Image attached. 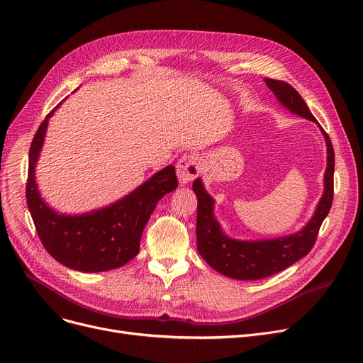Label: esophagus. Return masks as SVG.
Masks as SVG:
<instances>
[{
    "label": "esophagus",
    "mask_w": 363,
    "mask_h": 363,
    "mask_svg": "<svg viewBox=\"0 0 363 363\" xmlns=\"http://www.w3.org/2000/svg\"><path fill=\"white\" fill-rule=\"evenodd\" d=\"M201 160L196 155H184L177 162V176L182 184L196 179L201 172Z\"/></svg>",
    "instance_id": "esophagus-1"
}]
</instances>
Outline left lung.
<instances>
[{
  "label": "left lung",
  "instance_id": "obj_1",
  "mask_svg": "<svg viewBox=\"0 0 363 363\" xmlns=\"http://www.w3.org/2000/svg\"><path fill=\"white\" fill-rule=\"evenodd\" d=\"M267 87L273 91L282 105L292 113L318 123L308 111L303 97L294 87L284 81L266 78ZM319 124V123H318ZM320 127V125H319ZM328 147V165L325 169V191L318 203V208L304 229L300 232L267 240H236L224 235L218 221L214 218V199L206 194L201 179L194 182V192L198 196L196 239L198 251L203 260L218 273L239 281H257L278 273L313 248L322 221L328 216L334 198V167L335 155L330 135L320 127Z\"/></svg>",
  "mask_w": 363,
  "mask_h": 363
}]
</instances>
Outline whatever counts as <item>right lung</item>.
Segmentation results:
<instances>
[{
  "instance_id": "1",
  "label": "right lung",
  "mask_w": 363,
  "mask_h": 363,
  "mask_svg": "<svg viewBox=\"0 0 363 363\" xmlns=\"http://www.w3.org/2000/svg\"><path fill=\"white\" fill-rule=\"evenodd\" d=\"M57 108V106H56ZM51 111L38 127L29 149L26 202L47 252L78 272H106L127 264L140 248V238L158 201L177 187L176 168L165 167L121 201L81 216L53 211L40 196L35 164Z\"/></svg>"
}]
</instances>
